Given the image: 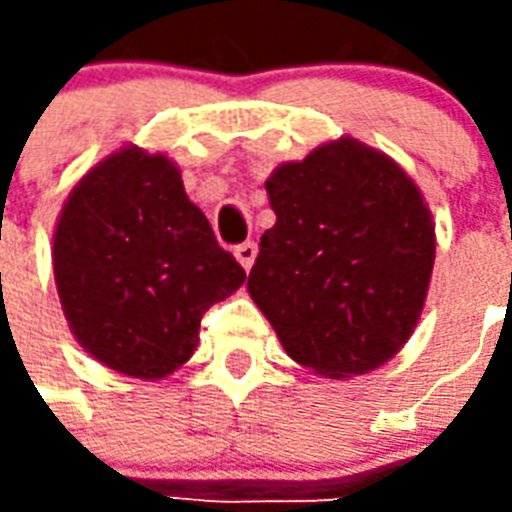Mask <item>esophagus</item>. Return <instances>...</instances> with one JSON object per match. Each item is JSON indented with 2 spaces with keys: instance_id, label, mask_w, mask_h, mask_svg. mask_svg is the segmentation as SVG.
<instances>
[{
  "instance_id": "1",
  "label": "esophagus",
  "mask_w": 512,
  "mask_h": 512,
  "mask_svg": "<svg viewBox=\"0 0 512 512\" xmlns=\"http://www.w3.org/2000/svg\"><path fill=\"white\" fill-rule=\"evenodd\" d=\"M233 255H235V260L241 263V268H244V271H249V268L255 266L257 244H255V241H246V244H238L233 249Z\"/></svg>"
}]
</instances>
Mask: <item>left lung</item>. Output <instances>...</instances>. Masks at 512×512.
I'll use <instances>...</instances> for the list:
<instances>
[{
	"mask_svg": "<svg viewBox=\"0 0 512 512\" xmlns=\"http://www.w3.org/2000/svg\"><path fill=\"white\" fill-rule=\"evenodd\" d=\"M277 222L246 290L285 354L323 378L365 376L408 343L425 310L436 224L384 150L329 139L266 180Z\"/></svg>",
	"mask_w": 512,
	"mask_h": 512,
	"instance_id": "left-lung-1",
	"label": "left lung"
}]
</instances>
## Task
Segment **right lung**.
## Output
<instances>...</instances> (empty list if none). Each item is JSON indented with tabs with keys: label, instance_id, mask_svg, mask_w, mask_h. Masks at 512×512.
<instances>
[{
	"label": "right lung",
	"instance_id": "1",
	"mask_svg": "<svg viewBox=\"0 0 512 512\" xmlns=\"http://www.w3.org/2000/svg\"><path fill=\"white\" fill-rule=\"evenodd\" d=\"M54 285L76 343L115 373L161 381L200 318L244 285L167 153L123 145L76 183L54 224Z\"/></svg>",
	"mask_w": 512,
	"mask_h": 512
}]
</instances>
